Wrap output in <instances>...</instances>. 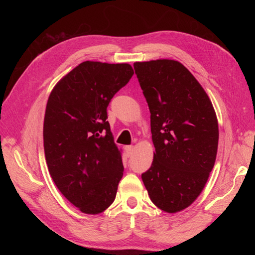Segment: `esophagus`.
<instances>
[{"label": "esophagus", "instance_id": "34e87169", "mask_svg": "<svg viewBox=\"0 0 255 255\" xmlns=\"http://www.w3.org/2000/svg\"><path fill=\"white\" fill-rule=\"evenodd\" d=\"M125 150H126V153L128 155V158H129V156L132 155V152H133V147H132V145H126V147H125Z\"/></svg>", "mask_w": 255, "mask_h": 255}]
</instances>
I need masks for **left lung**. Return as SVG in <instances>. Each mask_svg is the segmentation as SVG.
Segmentation results:
<instances>
[{
	"label": "left lung",
	"mask_w": 255,
	"mask_h": 255,
	"mask_svg": "<svg viewBox=\"0 0 255 255\" xmlns=\"http://www.w3.org/2000/svg\"><path fill=\"white\" fill-rule=\"evenodd\" d=\"M150 110L155 152L141 175L150 199L175 214L202 193L215 165L218 121L203 86L181 62L170 59L134 62Z\"/></svg>",
	"instance_id": "left-lung-1"
}]
</instances>
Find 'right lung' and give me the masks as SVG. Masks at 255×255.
I'll return each instance as SVG.
<instances>
[{"label":"right lung","mask_w":255,"mask_h":255,"mask_svg":"<svg viewBox=\"0 0 255 255\" xmlns=\"http://www.w3.org/2000/svg\"><path fill=\"white\" fill-rule=\"evenodd\" d=\"M132 74L128 63L84 61L64 75L48 97V170L63 196L84 214H101L115 200L124 166L106 108Z\"/></svg>","instance_id":"1"}]
</instances>
